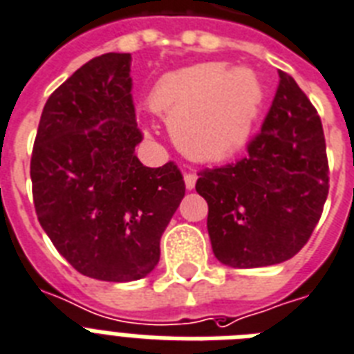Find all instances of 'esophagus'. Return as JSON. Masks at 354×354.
<instances>
[{
    "label": "esophagus",
    "instance_id": "34e87169",
    "mask_svg": "<svg viewBox=\"0 0 354 354\" xmlns=\"http://www.w3.org/2000/svg\"><path fill=\"white\" fill-rule=\"evenodd\" d=\"M195 183H197V175L195 174H186L185 175V185L186 190H194Z\"/></svg>",
    "mask_w": 354,
    "mask_h": 354
}]
</instances>
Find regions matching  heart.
Listing matches in <instances>:
<instances>
[{"mask_svg":"<svg viewBox=\"0 0 354 354\" xmlns=\"http://www.w3.org/2000/svg\"><path fill=\"white\" fill-rule=\"evenodd\" d=\"M149 102L174 129L183 153L197 162H223L252 137L265 89L250 69L208 62L164 76Z\"/></svg>","mask_w":354,"mask_h":354,"instance_id":"1","label":"heart"}]
</instances>
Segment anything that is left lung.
<instances>
[{
  "instance_id": "left-lung-1",
  "label": "left lung",
  "mask_w": 354,
  "mask_h": 354,
  "mask_svg": "<svg viewBox=\"0 0 354 354\" xmlns=\"http://www.w3.org/2000/svg\"><path fill=\"white\" fill-rule=\"evenodd\" d=\"M261 133L237 164L203 169L195 185L208 203V236L223 265L257 268L298 254L329 194L318 113L283 71Z\"/></svg>"
}]
</instances>
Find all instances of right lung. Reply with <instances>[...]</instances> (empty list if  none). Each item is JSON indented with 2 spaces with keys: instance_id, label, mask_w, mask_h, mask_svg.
<instances>
[{
  "instance_id": "add662e5",
  "label": "right lung",
  "mask_w": 354,
  "mask_h": 354,
  "mask_svg": "<svg viewBox=\"0 0 354 354\" xmlns=\"http://www.w3.org/2000/svg\"><path fill=\"white\" fill-rule=\"evenodd\" d=\"M131 55L82 65L49 97L30 159L38 221L56 250L102 281L146 278L185 197L174 162L144 166L131 98Z\"/></svg>"
}]
</instances>
